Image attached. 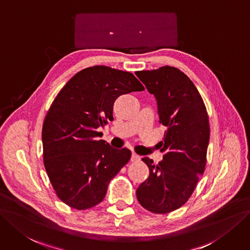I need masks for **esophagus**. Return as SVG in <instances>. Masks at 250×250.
<instances>
[{"label": "esophagus", "instance_id": "esophagus-1", "mask_svg": "<svg viewBox=\"0 0 250 250\" xmlns=\"http://www.w3.org/2000/svg\"><path fill=\"white\" fill-rule=\"evenodd\" d=\"M131 161H132L133 163H139V162L141 161V156L136 154V153H133V154H132V158H131Z\"/></svg>", "mask_w": 250, "mask_h": 250}]
</instances>
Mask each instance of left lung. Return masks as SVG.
<instances>
[{
    "mask_svg": "<svg viewBox=\"0 0 250 250\" xmlns=\"http://www.w3.org/2000/svg\"><path fill=\"white\" fill-rule=\"evenodd\" d=\"M158 103L160 123L167 127L162 142L163 161L149 168V177L137 188L142 207L165 214L186 204L206 167L210 128L204 102L192 81L180 70L165 66L137 72Z\"/></svg>",
    "mask_w": 250,
    "mask_h": 250,
    "instance_id": "left-lung-1",
    "label": "left lung"
}]
</instances>
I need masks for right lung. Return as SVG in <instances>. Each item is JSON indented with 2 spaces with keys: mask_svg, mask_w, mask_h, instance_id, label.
<instances>
[{
  "mask_svg": "<svg viewBox=\"0 0 250 250\" xmlns=\"http://www.w3.org/2000/svg\"><path fill=\"white\" fill-rule=\"evenodd\" d=\"M144 90L132 73L106 66L75 74L54 99L42 128L43 160L62 202L85 210L104 200L108 184L130 161V149H115L97 130L113 119L122 95Z\"/></svg>",
  "mask_w": 250,
  "mask_h": 250,
  "instance_id": "add662e5",
  "label": "right lung"
}]
</instances>
